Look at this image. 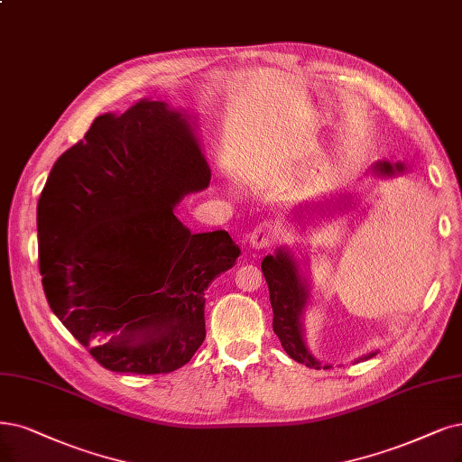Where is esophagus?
<instances>
[{
  "mask_svg": "<svg viewBox=\"0 0 462 462\" xmlns=\"http://www.w3.org/2000/svg\"><path fill=\"white\" fill-rule=\"evenodd\" d=\"M276 240V228L270 222H261L253 228V232L249 234V245L253 249H263L268 247L272 242Z\"/></svg>",
  "mask_w": 462,
  "mask_h": 462,
  "instance_id": "esophagus-1",
  "label": "esophagus"
}]
</instances>
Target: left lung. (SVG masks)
I'll use <instances>...</instances> for the list:
<instances>
[{
    "label": "left lung",
    "mask_w": 462,
    "mask_h": 462,
    "mask_svg": "<svg viewBox=\"0 0 462 462\" xmlns=\"http://www.w3.org/2000/svg\"><path fill=\"white\" fill-rule=\"evenodd\" d=\"M374 171L383 177H392L403 173V165L381 162L374 165ZM261 268L268 283L272 310H274L272 328H274V333L278 335L283 350L295 362L304 364L306 367L329 369V365H321L316 360L304 343L302 314L306 302H309V285H306V280L300 276L299 264L293 259V254L285 249H278L274 257L268 254V257L263 259ZM374 354L377 352H369L362 360H369Z\"/></svg>",
    "instance_id": "obj_1"
}]
</instances>
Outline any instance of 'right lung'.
<instances>
[{
	"label": "right lung",
	"instance_id": "obj_1",
	"mask_svg": "<svg viewBox=\"0 0 462 462\" xmlns=\"http://www.w3.org/2000/svg\"><path fill=\"white\" fill-rule=\"evenodd\" d=\"M194 124L143 98L102 114L57 160L38 201L51 310L116 373H171L205 338V289L240 257L228 232L192 234L175 205L209 186Z\"/></svg>",
	"mask_w": 462,
	"mask_h": 462
}]
</instances>
